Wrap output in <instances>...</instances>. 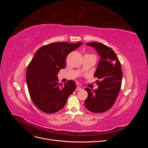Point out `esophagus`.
I'll return each instance as SVG.
<instances>
[{
	"instance_id": "34e87169",
	"label": "esophagus",
	"mask_w": 148,
	"mask_h": 148,
	"mask_svg": "<svg viewBox=\"0 0 148 148\" xmlns=\"http://www.w3.org/2000/svg\"><path fill=\"white\" fill-rule=\"evenodd\" d=\"M82 88L81 87L77 86V88H76V91H80V90H82Z\"/></svg>"
}]
</instances>
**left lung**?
<instances>
[{"label":"left lung","mask_w":148,"mask_h":148,"mask_svg":"<svg viewBox=\"0 0 148 148\" xmlns=\"http://www.w3.org/2000/svg\"><path fill=\"white\" fill-rule=\"evenodd\" d=\"M86 44L95 49L100 56V60L94 75L100 82L97 83L98 88L95 91L85 88L88 96L84 101V105L92 112H104L112 107L119 93L122 79L121 64L111 48L97 42Z\"/></svg>","instance_id":"8db88e82"}]
</instances>
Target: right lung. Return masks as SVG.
<instances>
[{
  "label": "right lung",
  "mask_w": 148,
  "mask_h": 148,
  "mask_svg": "<svg viewBox=\"0 0 148 148\" xmlns=\"http://www.w3.org/2000/svg\"><path fill=\"white\" fill-rule=\"evenodd\" d=\"M83 44L53 42L36 52L26 70V83L31 100L39 110L53 114L65 106L76 84L69 80L62 86L59 83L58 72L65 69L69 53Z\"/></svg>",
  "instance_id": "add662e5"
}]
</instances>
